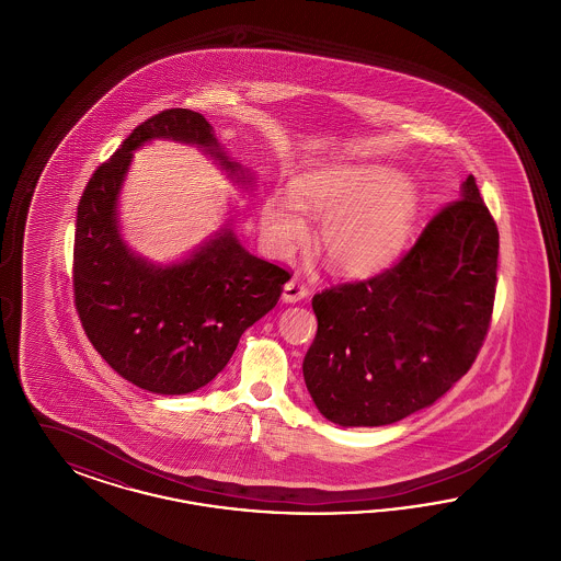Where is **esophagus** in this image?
Returning <instances> with one entry per match:
<instances>
[{"label": "esophagus", "instance_id": "esophagus-1", "mask_svg": "<svg viewBox=\"0 0 561 561\" xmlns=\"http://www.w3.org/2000/svg\"><path fill=\"white\" fill-rule=\"evenodd\" d=\"M309 296V288L300 282V279H290L286 286H284V294H282V298L286 300V302H298V300H302V298H307Z\"/></svg>", "mask_w": 561, "mask_h": 561}]
</instances>
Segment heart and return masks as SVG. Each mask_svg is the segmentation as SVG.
<instances>
[{"label":"heart","mask_w":561,"mask_h":561,"mask_svg":"<svg viewBox=\"0 0 561 561\" xmlns=\"http://www.w3.org/2000/svg\"><path fill=\"white\" fill-rule=\"evenodd\" d=\"M416 188L382 165L339 163L300 176L294 195L275 191L261 208L268 250L288 256L309 240V214L325 216L321 248L328 263L348 275L387 267L416 216Z\"/></svg>","instance_id":"obj_1"}]
</instances>
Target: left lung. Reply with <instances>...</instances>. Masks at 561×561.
Returning a JSON list of instances; mask_svg holds the SVG:
<instances>
[{"label":"left lung","instance_id":"8db88e82","mask_svg":"<svg viewBox=\"0 0 561 561\" xmlns=\"http://www.w3.org/2000/svg\"><path fill=\"white\" fill-rule=\"evenodd\" d=\"M496 267L499 229L469 176L393 267L316 294L302 374L321 414L380 427L439 400L485 341Z\"/></svg>","mask_w":561,"mask_h":561}]
</instances>
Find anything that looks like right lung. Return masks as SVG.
Wrapping results in <instances>:
<instances>
[{
  "label": "right lung",
  "instance_id": "1",
  "mask_svg": "<svg viewBox=\"0 0 561 561\" xmlns=\"http://www.w3.org/2000/svg\"><path fill=\"white\" fill-rule=\"evenodd\" d=\"M153 138L197 145L238 183H252L202 113L165 108L149 117L83 188L73 296L85 336L115 373L151 393L185 396L227 366L241 334L277 305L290 273L250 254L229 225L174 265L134 254L119 236L117 197L134 149Z\"/></svg>",
  "mask_w": 561,
  "mask_h": 561
}]
</instances>
